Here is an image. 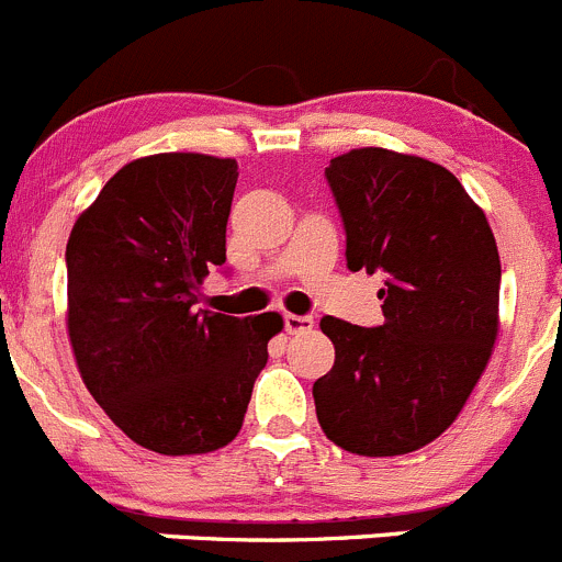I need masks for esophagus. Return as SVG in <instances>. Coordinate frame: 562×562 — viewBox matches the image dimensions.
<instances>
[{
    "label": "esophagus",
    "mask_w": 562,
    "mask_h": 562,
    "mask_svg": "<svg viewBox=\"0 0 562 562\" xmlns=\"http://www.w3.org/2000/svg\"><path fill=\"white\" fill-rule=\"evenodd\" d=\"M284 328L286 334H306L314 328V319L306 314H284Z\"/></svg>",
    "instance_id": "obj_1"
}]
</instances>
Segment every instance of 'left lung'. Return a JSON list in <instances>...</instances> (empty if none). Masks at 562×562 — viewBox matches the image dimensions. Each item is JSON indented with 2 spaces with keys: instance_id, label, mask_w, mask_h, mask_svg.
Returning a JSON list of instances; mask_svg holds the SVG:
<instances>
[{
  "instance_id": "1",
  "label": "left lung",
  "mask_w": 562,
  "mask_h": 562,
  "mask_svg": "<svg viewBox=\"0 0 562 562\" xmlns=\"http://www.w3.org/2000/svg\"><path fill=\"white\" fill-rule=\"evenodd\" d=\"M347 267L383 272V325L323 317L336 361L314 383L325 436L389 458L436 441L467 405L499 334V250L483 210L441 165L352 148L325 168Z\"/></svg>"
}]
</instances>
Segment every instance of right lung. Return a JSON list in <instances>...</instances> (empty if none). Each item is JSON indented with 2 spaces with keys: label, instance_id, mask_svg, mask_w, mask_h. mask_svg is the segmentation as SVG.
<instances>
[{
  "label": "right lung",
  "instance_id": "obj_1",
  "mask_svg": "<svg viewBox=\"0 0 562 562\" xmlns=\"http://www.w3.org/2000/svg\"><path fill=\"white\" fill-rule=\"evenodd\" d=\"M237 159L154 154L117 170L68 237V339L79 375L135 445L201 456L239 432L267 341L284 328L198 308L226 261Z\"/></svg>",
  "mask_w": 562,
  "mask_h": 562
}]
</instances>
